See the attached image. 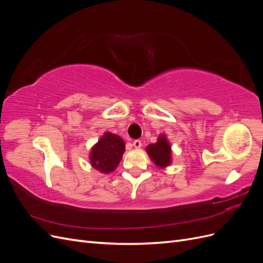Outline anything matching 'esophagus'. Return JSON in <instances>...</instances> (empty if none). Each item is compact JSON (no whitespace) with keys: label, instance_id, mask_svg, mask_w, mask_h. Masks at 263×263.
Here are the masks:
<instances>
[{"label":"esophagus","instance_id":"esophagus-1","mask_svg":"<svg viewBox=\"0 0 263 263\" xmlns=\"http://www.w3.org/2000/svg\"><path fill=\"white\" fill-rule=\"evenodd\" d=\"M133 145H134V147H135V148H140V147L142 146V144H141V141H140L139 139H136V140H134V142H133Z\"/></svg>","mask_w":263,"mask_h":263}]
</instances>
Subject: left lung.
Listing matches in <instances>:
<instances>
[{"label":"left lung","mask_w":263,"mask_h":263,"mask_svg":"<svg viewBox=\"0 0 263 263\" xmlns=\"http://www.w3.org/2000/svg\"><path fill=\"white\" fill-rule=\"evenodd\" d=\"M146 150L151 160L159 168H165L171 163V145L164 135H160L156 144L149 145Z\"/></svg>","instance_id":"obj_1"}]
</instances>
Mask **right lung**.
<instances>
[{
	"label": "right lung",
	"mask_w": 263,
	"mask_h": 263,
	"mask_svg": "<svg viewBox=\"0 0 263 263\" xmlns=\"http://www.w3.org/2000/svg\"><path fill=\"white\" fill-rule=\"evenodd\" d=\"M124 151V140L117 135L106 132L91 149V165L102 173L113 172L121 162Z\"/></svg>",
	"instance_id": "1"
}]
</instances>
